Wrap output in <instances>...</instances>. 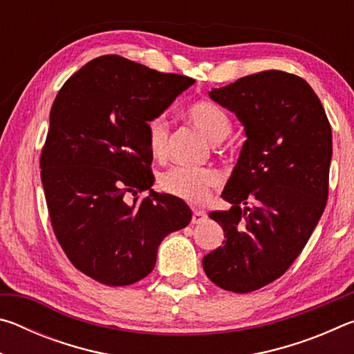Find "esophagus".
Instances as JSON below:
<instances>
[{"mask_svg": "<svg viewBox=\"0 0 354 354\" xmlns=\"http://www.w3.org/2000/svg\"><path fill=\"white\" fill-rule=\"evenodd\" d=\"M205 220H206V214L203 212V211H198V209H195L194 215H192V223L200 225V223H203V221H205Z\"/></svg>", "mask_w": 354, "mask_h": 354, "instance_id": "esophagus-1", "label": "esophagus"}]
</instances>
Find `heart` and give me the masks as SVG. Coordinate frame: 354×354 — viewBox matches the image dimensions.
I'll return each mask as SVG.
<instances>
[{
    "instance_id": "obj_1",
    "label": "heart",
    "mask_w": 354,
    "mask_h": 354,
    "mask_svg": "<svg viewBox=\"0 0 354 354\" xmlns=\"http://www.w3.org/2000/svg\"><path fill=\"white\" fill-rule=\"evenodd\" d=\"M190 123L209 142L218 143L230 136L231 118L221 107L212 103H196L189 107ZM148 145L154 158L162 159L169 151V127L164 117H156L148 123ZM220 184V175L212 169L196 167H173L160 176V185L169 194L189 203H203L209 190Z\"/></svg>"
}]
</instances>
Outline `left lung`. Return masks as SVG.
Returning <instances> with one entry per match:
<instances>
[{
  "label": "left lung",
  "instance_id": "left-lung-1",
  "mask_svg": "<svg viewBox=\"0 0 354 354\" xmlns=\"http://www.w3.org/2000/svg\"><path fill=\"white\" fill-rule=\"evenodd\" d=\"M209 97L236 113L247 140L221 194L232 207L209 214L226 241L203 268L221 289L248 293L292 266L325 211L331 127L313 87L286 71L245 76Z\"/></svg>",
  "mask_w": 354,
  "mask_h": 354
}]
</instances>
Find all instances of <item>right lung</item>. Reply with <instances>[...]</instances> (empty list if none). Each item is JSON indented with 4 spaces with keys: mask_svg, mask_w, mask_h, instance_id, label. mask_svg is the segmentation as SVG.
<instances>
[{
    "mask_svg": "<svg viewBox=\"0 0 354 354\" xmlns=\"http://www.w3.org/2000/svg\"><path fill=\"white\" fill-rule=\"evenodd\" d=\"M194 82L109 55L76 71L53 103L40 156L48 212L71 263L101 284L145 278L164 237L190 223L181 198L151 190L148 123Z\"/></svg>",
    "mask_w": 354,
    "mask_h": 354,
    "instance_id": "obj_1",
    "label": "right lung"
}]
</instances>
